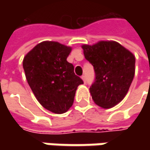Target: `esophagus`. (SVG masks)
<instances>
[{"label": "esophagus", "instance_id": "esophagus-1", "mask_svg": "<svg viewBox=\"0 0 150 150\" xmlns=\"http://www.w3.org/2000/svg\"><path fill=\"white\" fill-rule=\"evenodd\" d=\"M82 78H83V80L84 83H87V79H86V76H85V75H83V76H82Z\"/></svg>", "mask_w": 150, "mask_h": 150}]
</instances>
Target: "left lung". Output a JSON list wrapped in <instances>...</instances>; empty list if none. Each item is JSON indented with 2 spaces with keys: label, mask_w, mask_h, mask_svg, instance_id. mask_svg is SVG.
<instances>
[{
  "label": "left lung",
  "mask_w": 150,
  "mask_h": 150,
  "mask_svg": "<svg viewBox=\"0 0 150 150\" xmlns=\"http://www.w3.org/2000/svg\"><path fill=\"white\" fill-rule=\"evenodd\" d=\"M82 47L95 73L89 88L93 100L104 108L115 106L127 94L134 79V56L115 42H99Z\"/></svg>",
  "instance_id": "obj_1"
}]
</instances>
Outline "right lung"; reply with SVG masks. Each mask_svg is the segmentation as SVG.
Wrapping results in <instances>:
<instances>
[{
	"label": "right lung",
	"instance_id": "1",
	"mask_svg": "<svg viewBox=\"0 0 150 150\" xmlns=\"http://www.w3.org/2000/svg\"><path fill=\"white\" fill-rule=\"evenodd\" d=\"M72 48L57 42H42L23 59L26 80L42 106L55 113H63L72 107L82 78L67 61Z\"/></svg>",
	"mask_w": 150,
	"mask_h": 150
}]
</instances>
